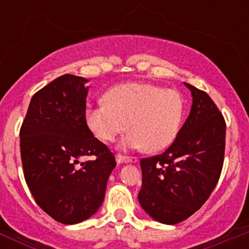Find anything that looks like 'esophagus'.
<instances>
[{"instance_id":"esophagus-1","label":"esophagus","mask_w":249,"mask_h":249,"mask_svg":"<svg viewBox=\"0 0 249 249\" xmlns=\"http://www.w3.org/2000/svg\"><path fill=\"white\" fill-rule=\"evenodd\" d=\"M116 162H117V164L136 163V162H137V158H136V157H126V156L117 155V156H116Z\"/></svg>"}]
</instances>
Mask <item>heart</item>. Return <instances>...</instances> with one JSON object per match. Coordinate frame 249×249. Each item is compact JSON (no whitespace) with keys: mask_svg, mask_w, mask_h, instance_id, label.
Returning a JSON list of instances; mask_svg holds the SVG:
<instances>
[{"mask_svg":"<svg viewBox=\"0 0 249 249\" xmlns=\"http://www.w3.org/2000/svg\"><path fill=\"white\" fill-rule=\"evenodd\" d=\"M103 102L86 108V124L98 140L112 142L127 123L129 132L121 149L162 151L173 143L181 129L184 101L176 89L142 82L122 83L106 92Z\"/></svg>","mask_w":249,"mask_h":249,"instance_id":"1","label":"heart"}]
</instances>
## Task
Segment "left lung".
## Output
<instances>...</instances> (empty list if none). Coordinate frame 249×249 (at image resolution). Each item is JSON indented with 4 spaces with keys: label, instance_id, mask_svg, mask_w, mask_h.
Instances as JSON below:
<instances>
[{
    "label": "left lung",
    "instance_id": "8db88e82",
    "mask_svg": "<svg viewBox=\"0 0 249 249\" xmlns=\"http://www.w3.org/2000/svg\"><path fill=\"white\" fill-rule=\"evenodd\" d=\"M190 116L173 143L155 157L141 160L138 201L155 221L177 224L203 206L221 176L226 122L212 98L190 83Z\"/></svg>",
    "mask_w": 249,
    "mask_h": 249
}]
</instances>
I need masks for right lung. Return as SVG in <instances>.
Returning a JSON list of instances; mask_svg holds the SVG:
<instances>
[{
  "mask_svg": "<svg viewBox=\"0 0 249 249\" xmlns=\"http://www.w3.org/2000/svg\"><path fill=\"white\" fill-rule=\"evenodd\" d=\"M87 82L63 74L45 86L34 94L19 131L26 183L36 203L63 224L97 212L116 167L113 153L86 124ZM85 155L95 160L80 164Z\"/></svg>",
  "mask_w": 249,
  "mask_h": 249,
  "instance_id": "obj_1",
  "label": "right lung"
}]
</instances>
